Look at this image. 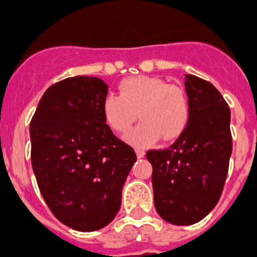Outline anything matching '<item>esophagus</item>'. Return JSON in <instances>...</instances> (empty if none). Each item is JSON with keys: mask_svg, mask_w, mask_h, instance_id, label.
Returning a JSON list of instances; mask_svg holds the SVG:
<instances>
[{"mask_svg": "<svg viewBox=\"0 0 257 257\" xmlns=\"http://www.w3.org/2000/svg\"><path fill=\"white\" fill-rule=\"evenodd\" d=\"M136 155L139 159H143V157L145 156V151L141 148H136Z\"/></svg>", "mask_w": 257, "mask_h": 257, "instance_id": "obj_1", "label": "esophagus"}]
</instances>
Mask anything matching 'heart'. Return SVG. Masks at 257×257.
Returning a JSON list of instances; mask_svg holds the SVG:
<instances>
[{"label": "heart", "mask_w": 257, "mask_h": 257, "mask_svg": "<svg viewBox=\"0 0 257 257\" xmlns=\"http://www.w3.org/2000/svg\"><path fill=\"white\" fill-rule=\"evenodd\" d=\"M104 121L113 132L124 135L139 118V126L126 136L137 147L163 140H173L187 128L189 104L183 89L159 77L136 76L125 78L118 85V94H108L102 101Z\"/></svg>", "instance_id": "1"}]
</instances>
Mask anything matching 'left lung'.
Listing matches in <instances>:
<instances>
[{"mask_svg":"<svg viewBox=\"0 0 257 257\" xmlns=\"http://www.w3.org/2000/svg\"><path fill=\"white\" fill-rule=\"evenodd\" d=\"M189 120L167 149L148 151L153 199L161 219L175 225L203 220L219 201L232 153L231 110L211 82L185 74Z\"/></svg>","mask_w":257,"mask_h":257,"instance_id":"obj_1","label":"left lung"}]
</instances>
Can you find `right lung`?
<instances>
[{
    "instance_id": "right-lung-1",
    "label": "right lung",
    "mask_w": 257,
    "mask_h": 257,
    "mask_svg": "<svg viewBox=\"0 0 257 257\" xmlns=\"http://www.w3.org/2000/svg\"><path fill=\"white\" fill-rule=\"evenodd\" d=\"M108 85L76 76L46 89L30 121L32 167L46 205L76 231L106 227L121 205V191L136 163L117 139L101 105Z\"/></svg>"
}]
</instances>
